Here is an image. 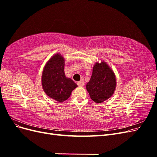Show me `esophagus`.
Listing matches in <instances>:
<instances>
[{"label":"esophagus","mask_w":157,"mask_h":157,"mask_svg":"<svg viewBox=\"0 0 157 157\" xmlns=\"http://www.w3.org/2000/svg\"><path fill=\"white\" fill-rule=\"evenodd\" d=\"M77 84L79 86H84V81H78L77 82Z\"/></svg>","instance_id":"34e87169"}]
</instances>
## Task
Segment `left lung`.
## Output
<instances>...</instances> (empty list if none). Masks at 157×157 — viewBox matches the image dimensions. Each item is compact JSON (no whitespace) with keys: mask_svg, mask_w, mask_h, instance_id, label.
Segmentation results:
<instances>
[{"mask_svg":"<svg viewBox=\"0 0 157 157\" xmlns=\"http://www.w3.org/2000/svg\"><path fill=\"white\" fill-rule=\"evenodd\" d=\"M117 86L115 73L105 61L94 65L92 75L86 84V90L92 100L102 103L111 98Z\"/></svg>","mask_w":157,"mask_h":157,"instance_id":"obj_1","label":"left lung"}]
</instances>
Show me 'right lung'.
<instances>
[{
    "instance_id": "1",
    "label": "right lung",
    "mask_w": 157,
    "mask_h": 157,
    "mask_svg": "<svg viewBox=\"0 0 157 157\" xmlns=\"http://www.w3.org/2000/svg\"><path fill=\"white\" fill-rule=\"evenodd\" d=\"M65 59L56 54L48 60L42 75V85L44 92L50 98L62 103L70 97L77 87L73 80L66 77L64 72Z\"/></svg>"
}]
</instances>
